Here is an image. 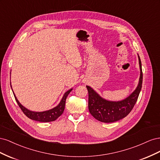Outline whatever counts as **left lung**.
I'll return each mask as SVG.
<instances>
[{"instance_id": "1", "label": "left lung", "mask_w": 160, "mask_h": 160, "mask_svg": "<svg viewBox=\"0 0 160 160\" xmlns=\"http://www.w3.org/2000/svg\"><path fill=\"white\" fill-rule=\"evenodd\" d=\"M138 58L140 68L139 83L137 88L126 99L119 101H108L100 97L89 86H86L89 93V112L96 119L104 123L115 122L126 117L132 110L141 91L143 81L142 62L139 55Z\"/></svg>"}]
</instances>
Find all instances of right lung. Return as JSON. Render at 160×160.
<instances>
[{
  "label": "right lung",
  "mask_w": 160,
  "mask_h": 160,
  "mask_svg": "<svg viewBox=\"0 0 160 160\" xmlns=\"http://www.w3.org/2000/svg\"><path fill=\"white\" fill-rule=\"evenodd\" d=\"M71 91H72V89L67 91L66 93H65L63 97H62V98L61 101V102L59 103V105L56 106L55 108H52L50 110L42 111V112H35V111H32L27 109V108L24 107V106H22L20 103H19V101L17 99L14 93V92H13V94L18 106L20 107V108L22 111V112L27 116V117H28L31 119L37 121V122H53V121L56 120L58 118L60 117L62 113H63L64 109H65V106L66 99Z\"/></svg>",
  "instance_id": "add662e5"
}]
</instances>
